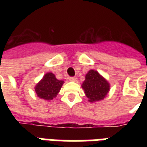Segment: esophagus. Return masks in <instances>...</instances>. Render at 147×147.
I'll use <instances>...</instances> for the list:
<instances>
[{"instance_id":"obj_1","label":"esophagus","mask_w":147,"mask_h":147,"mask_svg":"<svg viewBox=\"0 0 147 147\" xmlns=\"http://www.w3.org/2000/svg\"><path fill=\"white\" fill-rule=\"evenodd\" d=\"M69 80H70V81H72V82H76L77 80V78L76 77H70V78H69Z\"/></svg>"}]
</instances>
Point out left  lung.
<instances>
[{
	"label": "left lung",
	"mask_w": 147,
	"mask_h": 147,
	"mask_svg": "<svg viewBox=\"0 0 147 147\" xmlns=\"http://www.w3.org/2000/svg\"><path fill=\"white\" fill-rule=\"evenodd\" d=\"M82 87L90 102L102 100L109 90L108 82L94 70L89 71L86 74Z\"/></svg>",
	"instance_id": "left-lung-1"
}]
</instances>
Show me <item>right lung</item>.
I'll return each instance as SVG.
<instances>
[{
    "instance_id": "obj_1",
    "label": "right lung",
    "mask_w": 147,
    "mask_h": 147,
    "mask_svg": "<svg viewBox=\"0 0 147 147\" xmlns=\"http://www.w3.org/2000/svg\"><path fill=\"white\" fill-rule=\"evenodd\" d=\"M64 81L58 80L53 73L45 74L43 79L35 86V92L40 98L52 100L57 95Z\"/></svg>"
}]
</instances>
